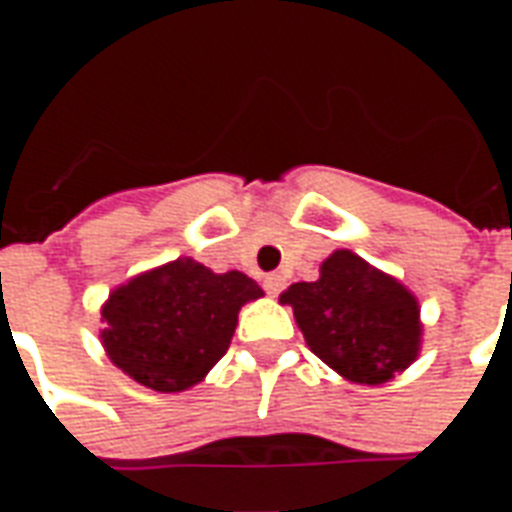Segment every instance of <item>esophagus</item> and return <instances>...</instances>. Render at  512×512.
Instances as JSON below:
<instances>
[{
    "label": "esophagus",
    "mask_w": 512,
    "mask_h": 512,
    "mask_svg": "<svg viewBox=\"0 0 512 512\" xmlns=\"http://www.w3.org/2000/svg\"><path fill=\"white\" fill-rule=\"evenodd\" d=\"M263 288H266L268 296H279L282 288H285V279H282V274H266L263 277Z\"/></svg>",
    "instance_id": "34e87169"
}]
</instances>
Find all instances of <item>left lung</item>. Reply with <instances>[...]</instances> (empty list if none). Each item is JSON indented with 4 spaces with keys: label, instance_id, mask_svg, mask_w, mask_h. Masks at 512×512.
Listing matches in <instances>:
<instances>
[{
    "label": "left lung",
    "instance_id": "obj_1",
    "mask_svg": "<svg viewBox=\"0 0 512 512\" xmlns=\"http://www.w3.org/2000/svg\"><path fill=\"white\" fill-rule=\"evenodd\" d=\"M312 354L356 384H384L419 351V307L397 279L348 249L321 266V279L282 293Z\"/></svg>",
    "mask_w": 512,
    "mask_h": 512
}]
</instances>
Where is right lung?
<instances>
[{
    "mask_svg": "<svg viewBox=\"0 0 512 512\" xmlns=\"http://www.w3.org/2000/svg\"><path fill=\"white\" fill-rule=\"evenodd\" d=\"M263 296L241 271L213 274L180 257L117 288L104 307V348L123 373L156 392H183L230 348L238 310Z\"/></svg>",
    "mask_w": 512,
    "mask_h": 512,
    "instance_id": "add662e5",
    "label": "right lung"
}]
</instances>
